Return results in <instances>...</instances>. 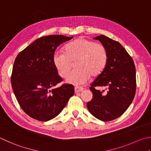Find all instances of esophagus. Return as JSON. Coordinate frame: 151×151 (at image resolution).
Instances as JSON below:
<instances>
[{
	"mask_svg": "<svg viewBox=\"0 0 151 151\" xmlns=\"http://www.w3.org/2000/svg\"><path fill=\"white\" fill-rule=\"evenodd\" d=\"M84 88L82 87H75V93H78V92H81L82 91H83Z\"/></svg>",
	"mask_w": 151,
	"mask_h": 151,
	"instance_id": "esophagus-1",
	"label": "esophagus"
}]
</instances>
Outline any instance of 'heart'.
Returning a JSON list of instances; mask_svg holds the SVG:
<instances>
[{
  "instance_id": "b5f03b06",
  "label": "heart",
  "mask_w": 151,
  "mask_h": 151,
  "mask_svg": "<svg viewBox=\"0 0 151 151\" xmlns=\"http://www.w3.org/2000/svg\"><path fill=\"white\" fill-rule=\"evenodd\" d=\"M108 55L106 49L99 43L78 38L66 45L65 52L54 54L53 64L59 75L65 78L75 63L76 70L67 78V83L81 85L88 81L90 76L96 77L106 67Z\"/></svg>"
}]
</instances>
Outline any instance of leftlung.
I'll return each mask as SVG.
<instances>
[{
  "instance_id": "left-lung-1",
  "label": "left lung",
  "mask_w": 151,
  "mask_h": 151,
  "mask_svg": "<svg viewBox=\"0 0 151 151\" xmlns=\"http://www.w3.org/2000/svg\"><path fill=\"white\" fill-rule=\"evenodd\" d=\"M106 49L108 60L103 72L91 84L93 97L87 102L90 114L103 122L117 118L132 103L136 90V70L131 57L116 41L104 35L94 37ZM99 87H106L107 91Z\"/></svg>"
}]
</instances>
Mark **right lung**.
<instances>
[{"label": "right lung", "mask_w": 151, "mask_h": 151, "mask_svg": "<svg viewBox=\"0 0 151 151\" xmlns=\"http://www.w3.org/2000/svg\"><path fill=\"white\" fill-rule=\"evenodd\" d=\"M72 37L51 35L39 38L19 53L14 63L11 83L22 109L41 122L51 120L61 113L74 95L72 84L61 83L53 64L56 48Z\"/></svg>", "instance_id": "obj_1"}]
</instances>
